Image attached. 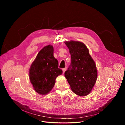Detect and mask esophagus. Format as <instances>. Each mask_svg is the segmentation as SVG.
<instances>
[{
	"mask_svg": "<svg viewBox=\"0 0 125 125\" xmlns=\"http://www.w3.org/2000/svg\"><path fill=\"white\" fill-rule=\"evenodd\" d=\"M66 68H63V69H62V70H63V74H64V73H65V71L66 70Z\"/></svg>",
	"mask_w": 125,
	"mask_h": 125,
	"instance_id": "obj_1",
	"label": "esophagus"
}]
</instances>
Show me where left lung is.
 <instances>
[{
	"instance_id": "obj_1",
	"label": "left lung",
	"mask_w": 125,
	"mask_h": 125,
	"mask_svg": "<svg viewBox=\"0 0 125 125\" xmlns=\"http://www.w3.org/2000/svg\"><path fill=\"white\" fill-rule=\"evenodd\" d=\"M65 43L69 50L71 59L65 76L73 93L86 96L90 93L97 80L96 64L83 43L70 41L65 42Z\"/></svg>"
}]
</instances>
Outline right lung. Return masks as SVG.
<instances>
[{
	"label": "right lung",
	"instance_id": "right-lung-1",
	"mask_svg": "<svg viewBox=\"0 0 125 125\" xmlns=\"http://www.w3.org/2000/svg\"><path fill=\"white\" fill-rule=\"evenodd\" d=\"M62 74L58 68V61L54 57L52 45L43 47L39 52L29 69V79L34 90L44 95L53 88L58 76Z\"/></svg>",
	"mask_w": 125,
	"mask_h": 125
}]
</instances>
